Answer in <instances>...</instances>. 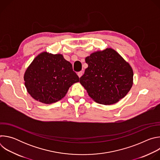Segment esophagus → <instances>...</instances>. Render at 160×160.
<instances>
[{
	"label": "esophagus",
	"mask_w": 160,
	"mask_h": 160,
	"mask_svg": "<svg viewBox=\"0 0 160 160\" xmlns=\"http://www.w3.org/2000/svg\"><path fill=\"white\" fill-rule=\"evenodd\" d=\"M83 72H82V71H80V72H79L77 74H78V76L80 78L82 76V75H83Z\"/></svg>",
	"instance_id": "esophagus-1"
}]
</instances>
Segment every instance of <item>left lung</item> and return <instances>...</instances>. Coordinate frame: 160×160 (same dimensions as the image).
<instances>
[{"label":"left lung","mask_w":160,"mask_h":160,"mask_svg":"<svg viewBox=\"0 0 160 160\" xmlns=\"http://www.w3.org/2000/svg\"><path fill=\"white\" fill-rule=\"evenodd\" d=\"M88 68L80 82L98 103L110 105L124 98L133 84L130 64L115 50L107 48L85 58Z\"/></svg>","instance_id":"1"}]
</instances>
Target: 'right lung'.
<instances>
[{
	"instance_id": "1",
	"label": "right lung",
	"mask_w": 160,
	"mask_h": 160,
	"mask_svg": "<svg viewBox=\"0 0 160 160\" xmlns=\"http://www.w3.org/2000/svg\"><path fill=\"white\" fill-rule=\"evenodd\" d=\"M28 92L45 104L56 102L66 94L69 88L79 82L72 64L61 54L43 52L38 55L24 75Z\"/></svg>"
}]
</instances>
